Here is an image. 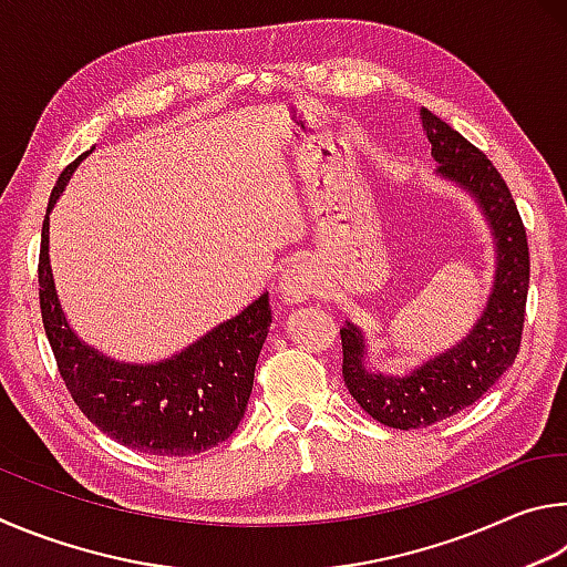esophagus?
<instances>
[{
    "label": "esophagus",
    "mask_w": 567,
    "mask_h": 567,
    "mask_svg": "<svg viewBox=\"0 0 567 567\" xmlns=\"http://www.w3.org/2000/svg\"><path fill=\"white\" fill-rule=\"evenodd\" d=\"M319 268L309 258H296L291 266L284 268L278 278V291H281L286 303H301L319 291Z\"/></svg>",
    "instance_id": "1"
}]
</instances>
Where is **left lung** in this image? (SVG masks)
Listing matches in <instances>:
<instances>
[{
    "label": "left lung",
    "instance_id": "obj_1",
    "mask_svg": "<svg viewBox=\"0 0 567 567\" xmlns=\"http://www.w3.org/2000/svg\"><path fill=\"white\" fill-rule=\"evenodd\" d=\"M421 118L431 154L439 162L435 176L463 188L491 228L495 271L488 301L473 329L451 349L403 375L375 371L363 331L351 321L343 323L346 389L371 419L401 431L451 419L511 369L520 349L530 284L528 238L498 168L429 109H421Z\"/></svg>",
    "mask_w": 567,
    "mask_h": 567
}]
</instances>
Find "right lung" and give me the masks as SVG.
I'll return each mask as SVG.
<instances>
[{
  "mask_svg": "<svg viewBox=\"0 0 567 567\" xmlns=\"http://www.w3.org/2000/svg\"><path fill=\"white\" fill-rule=\"evenodd\" d=\"M92 152L94 146L59 176L42 226L39 303L59 373L74 403L109 439L138 453L172 458L208 451L244 419L258 353L271 329L268 291L186 349L154 363L116 361L79 339L59 303L49 264V214Z\"/></svg>",
  "mask_w": 567,
  "mask_h": 567,
  "instance_id": "obj_1",
  "label": "right lung"
}]
</instances>
